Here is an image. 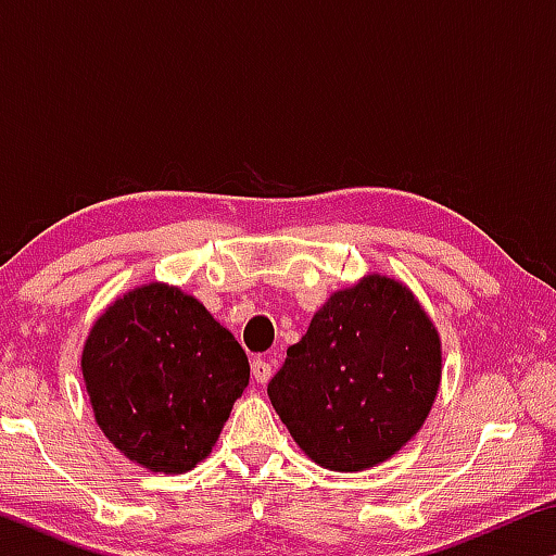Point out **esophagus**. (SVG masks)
I'll return each instance as SVG.
<instances>
[{
    "instance_id": "34e87169",
    "label": "esophagus",
    "mask_w": 556,
    "mask_h": 556,
    "mask_svg": "<svg viewBox=\"0 0 556 556\" xmlns=\"http://www.w3.org/2000/svg\"><path fill=\"white\" fill-rule=\"evenodd\" d=\"M271 363L269 361H265V357H255V361H252V378H255L257 382H267L269 378H271Z\"/></svg>"
}]
</instances>
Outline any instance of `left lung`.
I'll return each instance as SVG.
<instances>
[{
    "instance_id": "1",
    "label": "left lung",
    "mask_w": 556,
    "mask_h": 556,
    "mask_svg": "<svg viewBox=\"0 0 556 556\" xmlns=\"http://www.w3.org/2000/svg\"><path fill=\"white\" fill-rule=\"evenodd\" d=\"M441 341L412 291L368 275L336 291L267 384L299 448L331 470L388 460L425 425Z\"/></svg>"
}]
</instances>
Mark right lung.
<instances>
[{
	"label": "right lung",
	"mask_w": 556,
	"mask_h": 556,
	"mask_svg": "<svg viewBox=\"0 0 556 556\" xmlns=\"http://www.w3.org/2000/svg\"><path fill=\"white\" fill-rule=\"evenodd\" d=\"M80 368L102 434L154 473L201 464L250 382L248 355L228 328L162 281L105 308Z\"/></svg>",
	"instance_id": "obj_1"
}]
</instances>
